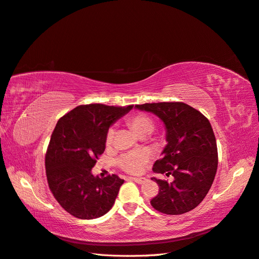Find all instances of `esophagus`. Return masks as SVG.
Returning <instances> with one entry per match:
<instances>
[{"label": "esophagus", "mask_w": 259, "mask_h": 259, "mask_svg": "<svg viewBox=\"0 0 259 259\" xmlns=\"http://www.w3.org/2000/svg\"><path fill=\"white\" fill-rule=\"evenodd\" d=\"M130 180L135 181V182H137V183H139V184H143V183L146 181L145 178H130Z\"/></svg>", "instance_id": "34e87169"}]
</instances>
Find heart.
I'll return each instance as SVG.
<instances>
[{
  "label": "heart",
  "mask_w": 259,
  "mask_h": 259,
  "mask_svg": "<svg viewBox=\"0 0 259 259\" xmlns=\"http://www.w3.org/2000/svg\"><path fill=\"white\" fill-rule=\"evenodd\" d=\"M128 122L132 130L140 137L150 135L154 129L153 120L150 117H147L143 114L134 115L129 118ZM115 129L109 128L105 138V142L107 145H110L113 143ZM147 160H149V153L145 151H135L122 154L121 156L118 158L117 162L118 166H119L122 170L129 174H139L142 170V168Z\"/></svg>",
  "instance_id": "b5f03b06"
}]
</instances>
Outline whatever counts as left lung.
I'll list each match as a JSON object with an SVG mask.
<instances>
[{
    "mask_svg": "<svg viewBox=\"0 0 259 259\" xmlns=\"http://www.w3.org/2000/svg\"><path fill=\"white\" fill-rule=\"evenodd\" d=\"M136 108L156 115L164 123L167 144L153 171L175 178L172 182L152 178L159 187L152 206L167 215L194 209L208 193L217 171V143L210 122L182 102L146 103Z\"/></svg>",
    "mask_w": 259,
    "mask_h": 259,
    "instance_id": "1",
    "label": "left lung"
}]
</instances>
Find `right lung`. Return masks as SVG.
<instances>
[{"instance_id": "add662e5", "label": "right lung", "mask_w": 259, "mask_h": 259, "mask_svg": "<svg viewBox=\"0 0 259 259\" xmlns=\"http://www.w3.org/2000/svg\"><path fill=\"white\" fill-rule=\"evenodd\" d=\"M132 107L80 105L57 121L46 155L47 178L56 201L76 218H99L113 207L123 180L91 170L105 151L109 127Z\"/></svg>"}]
</instances>
